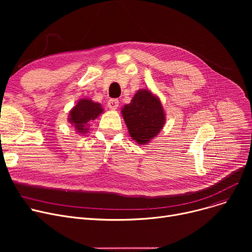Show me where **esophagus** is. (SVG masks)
<instances>
[{"label":"esophagus","instance_id":"esophagus-1","mask_svg":"<svg viewBox=\"0 0 252 252\" xmlns=\"http://www.w3.org/2000/svg\"><path fill=\"white\" fill-rule=\"evenodd\" d=\"M118 100L117 99H110L108 102H107V106L110 108V109H116L118 107Z\"/></svg>","mask_w":252,"mask_h":252}]
</instances>
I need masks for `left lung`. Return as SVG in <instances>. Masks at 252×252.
Here are the masks:
<instances>
[{
	"label": "left lung",
	"mask_w": 252,
	"mask_h": 252,
	"mask_svg": "<svg viewBox=\"0 0 252 252\" xmlns=\"http://www.w3.org/2000/svg\"><path fill=\"white\" fill-rule=\"evenodd\" d=\"M122 111L128 133L138 144L148 143L164 126L165 114L162 105L159 99L146 89L138 91Z\"/></svg>",
	"instance_id": "left-lung-1"
}]
</instances>
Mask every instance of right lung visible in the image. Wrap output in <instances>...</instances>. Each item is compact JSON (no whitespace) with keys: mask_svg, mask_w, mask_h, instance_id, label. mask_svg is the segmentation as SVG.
I'll return each mask as SVG.
<instances>
[{"mask_svg":"<svg viewBox=\"0 0 252 252\" xmlns=\"http://www.w3.org/2000/svg\"><path fill=\"white\" fill-rule=\"evenodd\" d=\"M102 112L103 108L101 107V104L89 99H82L71 109L68 121L79 133H86L88 130V124L91 121H94Z\"/></svg>","mask_w":252,"mask_h":252,"instance_id":"add662e5","label":"right lung"}]
</instances>
